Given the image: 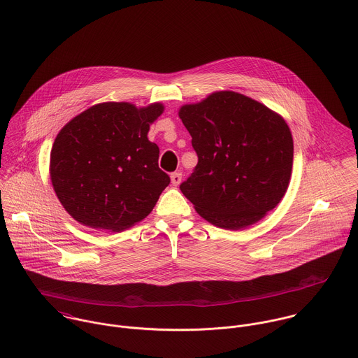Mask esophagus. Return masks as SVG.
<instances>
[{"mask_svg":"<svg viewBox=\"0 0 358 358\" xmlns=\"http://www.w3.org/2000/svg\"><path fill=\"white\" fill-rule=\"evenodd\" d=\"M170 178H171V184H173L174 187H177V185H180V182H181V180H182V174H181V173H173V174L170 176Z\"/></svg>","mask_w":358,"mask_h":358,"instance_id":"esophagus-1","label":"esophagus"}]
</instances>
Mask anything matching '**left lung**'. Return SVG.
<instances>
[{
    "instance_id": "1",
    "label": "left lung",
    "mask_w": 358,
    "mask_h": 358,
    "mask_svg": "<svg viewBox=\"0 0 358 358\" xmlns=\"http://www.w3.org/2000/svg\"><path fill=\"white\" fill-rule=\"evenodd\" d=\"M178 115L198 155L180 189L205 220L240 230L278 206L290 182L294 152L283 117L230 90L185 104Z\"/></svg>"
}]
</instances>
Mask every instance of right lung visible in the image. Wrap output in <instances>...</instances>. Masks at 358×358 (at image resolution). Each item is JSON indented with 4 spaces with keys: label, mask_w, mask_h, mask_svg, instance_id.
<instances>
[{
    "label": "right lung",
    "mask_w": 358,
    "mask_h": 358,
    "mask_svg": "<svg viewBox=\"0 0 358 358\" xmlns=\"http://www.w3.org/2000/svg\"><path fill=\"white\" fill-rule=\"evenodd\" d=\"M164 107L100 103L57 135L50 178L64 209L80 224L125 230L155 208L170 177L159 169V146L148 139Z\"/></svg>",
    "instance_id": "right-lung-1"
}]
</instances>
